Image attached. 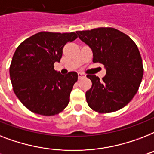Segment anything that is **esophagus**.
I'll return each instance as SVG.
<instances>
[{"instance_id": "34e87169", "label": "esophagus", "mask_w": 154, "mask_h": 154, "mask_svg": "<svg viewBox=\"0 0 154 154\" xmlns=\"http://www.w3.org/2000/svg\"><path fill=\"white\" fill-rule=\"evenodd\" d=\"M78 79H82V78H85L86 77L85 74V73H78Z\"/></svg>"}]
</instances>
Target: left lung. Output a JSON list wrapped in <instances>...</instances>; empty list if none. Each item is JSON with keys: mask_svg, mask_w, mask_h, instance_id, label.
Wrapping results in <instances>:
<instances>
[{"mask_svg": "<svg viewBox=\"0 0 154 154\" xmlns=\"http://www.w3.org/2000/svg\"><path fill=\"white\" fill-rule=\"evenodd\" d=\"M77 33L92 49V62L103 64L106 68L102 81L95 75H87L92 81V87L85 93L89 107L103 114L125 107L137 93L143 77L142 57L135 42L112 27Z\"/></svg>", "mask_w": 154, "mask_h": 154, "instance_id": "8db88e82", "label": "left lung"}]
</instances>
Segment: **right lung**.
Listing matches in <instances>:
<instances>
[{
  "label": "right lung",
  "mask_w": 154,
  "mask_h": 154,
  "mask_svg": "<svg viewBox=\"0 0 154 154\" xmlns=\"http://www.w3.org/2000/svg\"><path fill=\"white\" fill-rule=\"evenodd\" d=\"M77 38L75 32H42L19 45L10 65L9 73L15 94L31 112L51 116L67 107L77 73L62 75L54 69L60 62L68 42Z\"/></svg>",
  "instance_id": "right-lung-1"
}]
</instances>
